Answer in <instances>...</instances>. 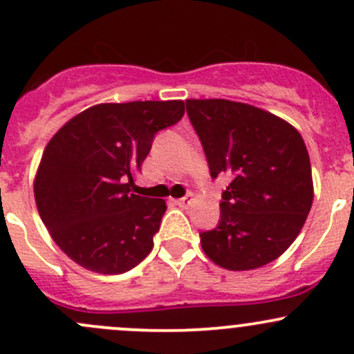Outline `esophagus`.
Instances as JSON below:
<instances>
[{
  "instance_id": "obj_1",
  "label": "esophagus",
  "mask_w": 354,
  "mask_h": 354,
  "mask_svg": "<svg viewBox=\"0 0 354 354\" xmlns=\"http://www.w3.org/2000/svg\"><path fill=\"white\" fill-rule=\"evenodd\" d=\"M192 202H193V195H187V196H183V198L174 200V203H176V205H180V207H188Z\"/></svg>"
}]
</instances>
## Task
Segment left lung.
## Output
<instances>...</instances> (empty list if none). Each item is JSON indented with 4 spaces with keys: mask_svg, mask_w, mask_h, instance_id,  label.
Masks as SVG:
<instances>
[{
    "mask_svg": "<svg viewBox=\"0 0 354 354\" xmlns=\"http://www.w3.org/2000/svg\"><path fill=\"white\" fill-rule=\"evenodd\" d=\"M212 178H232L221 222L200 234L203 252L230 271L256 270L297 239L314 200L302 136L270 111L230 100H187Z\"/></svg>",
    "mask_w": 354,
    "mask_h": 354,
    "instance_id": "obj_1",
    "label": "left lung"
}]
</instances>
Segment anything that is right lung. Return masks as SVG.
Returning <instances> with one entry per match:
<instances>
[{
    "label": "right lung",
    "mask_w": 354,
    "mask_h": 354,
    "mask_svg": "<svg viewBox=\"0 0 354 354\" xmlns=\"http://www.w3.org/2000/svg\"><path fill=\"white\" fill-rule=\"evenodd\" d=\"M185 113L183 100L100 103L66 122L44 149L37 210L54 243L100 274L132 270L151 252L162 198L130 193L161 129Z\"/></svg>",
    "instance_id": "1"
}]
</instances>
